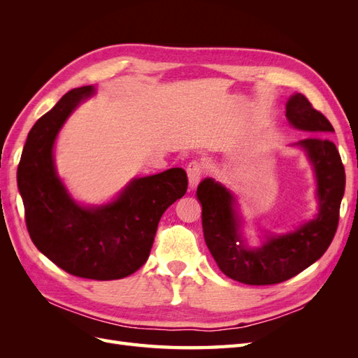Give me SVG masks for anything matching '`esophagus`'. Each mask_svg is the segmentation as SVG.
<instances>
[{"label":"esophagus","instance_id":"obj_1","mask_svg":"<svg viewBox=\"0 0 358 358\" xmlns=\"http://www.w3.org/2000/svg\"><path fill=\"white\" fill-rule=\"evenodd\" d=\"M187 173H188V180H189V188H196L197 183L200 182L203 173H204V167L199 159H192L188 167H187Z\"/></svg>","mask_w":358,"mask_h":358}]
</instances>
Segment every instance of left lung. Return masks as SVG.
<instances>
[{"mask_svg":"<svg viewBox=\"0 0 358 358\" xmlns=\"http://www.w3.org/2000/svg\"><path fill=\"white\" fill-rule=\"evenodd\" d=\"M287 119L292 127L313 133L297 145L305 148L318 180L320 212L315 220L294 233L270 237L262 248L248 249L237 233L234 199L229 189L213 179H204L197 188L206 245L221 272L242 284L273 285L299 275L322 257L338 230L345 167L338 149L326 136L334 129L301 94L288 100Z\"/></svg>","mask_w":358,"mask_h":358,"instance_id":"obj_1","label":"left lung"}]
</instances>
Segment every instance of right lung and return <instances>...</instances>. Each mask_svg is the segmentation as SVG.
<instances>
[{"instance_id":"right-lung-1","label":"right lung","mask_w":358,"mask_h":358,"mask_svg":"<svg viewBox=\"0 0 358 358\" xmlns=\"http://www.w3.org/2000/svg\"><path fill=\"white\" fill-rule=\"evenodd\" d=\"M91 94V86L69 91L31 128L17 187L29 237L41 254L73 276L112 280L146 263L161 216L187 192L188 178L183 169H170L133 180L103 208L76 204L57 178L52 148L69 115Z\"/></svg>"}]
</instances>
